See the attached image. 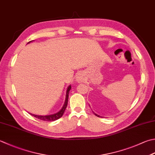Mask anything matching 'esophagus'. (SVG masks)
Segmentation results:
<instances>
[{
	"mask_svg": "<svg viewBox=\"0 0 155 155\" xmlns=\"http://www.w3.org/2000/svg\"><path fill=\"white\" fill-rule=\"evenodd\" d=\"M76 80L77 81L78 83H82L84 81V75L82 72H79L76 76Z\"/></svg>",
	"mask_w": 155,
	"mask_h": 155,
	"instance_id": "1",
	"label": "esophagus"
}]
</instances>
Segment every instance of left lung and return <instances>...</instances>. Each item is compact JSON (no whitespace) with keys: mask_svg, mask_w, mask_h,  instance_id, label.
Instances as JSON below:
<instances>
[{"mask_svg":"<svg viewBox=\"0 0 155 155\" xmlns=\"http://www.w3.org/2000/svg\"><path fill=\"white\" fill-rule=\"evenodd\" d=\"M93 114H95V116H97V117H100V116H98V115H97V114H95V113H93Z\"/></svg>","mask_w":155,"mask_h":155,"instance_id":"obj_1","label":"left lung"}]
</instances>
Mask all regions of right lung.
Returning a JSON list of instances; mask_svg holds the SVG:
<instances>
[{
    "label": "right lung",
    "instance_id": "add662e5",
    "mask_svg": "<svg viewBox=\"0 0 155 155\" xmlns=\"http://www.w3.org/2000/svg\"><path fill=\"white\" fill-rule=\"evenodd\" d=\"M31 41H29L28 43L29 42H31ZM71 89V86L70 85L68 89H67V91H66V100H65V102H64V104L62 108L60 110V111L58 112L56 114H54L52 115H49V116H37V115H33V114H31V116H34L35 117L38 118V119L40 120H43V121H48V122H51V121H55L58 119H59V118L61 117L62 116V115L64 114L65 111V110L66 107H67V104H68V94H69V91Z\"/></svg>",
    "mask_w": 155,
    "mask_h": 155
}]
</instances>
